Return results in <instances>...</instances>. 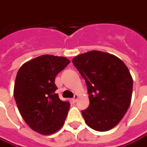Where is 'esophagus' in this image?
I'll use <instances>...</instances> for the list:
<instances>
[{
  "label": "esophagus",
  "instance_id": "34e87169",
  "mask_svg": "<svg viewBox=\"0 0 147 147\" xmlns=\"http://www.w3.org/2000/svg\"><path fill=\"white\" fill-rule=\"evenodd\" d=\"M78 94H75L74 95V97L72 98V102L74 103L76 102V101H77V99H78Z\"/></svg>",
  "mask_w": 147,
  "mask_h": 147
}]
</instances>
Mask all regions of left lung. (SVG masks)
Masks as SVG:
<instances>
[{
	"label": "left lung",
	"mask_w": 147,
	"mask_h": 147,
	"mask_svg": "<svg viewBox=\"0 0 147 147\" xmlns=\"http://www.w3.org/2000/svg\"><path fill=\"white\" fill-rule=\"evenodd\" d=\"M72 62L87 86L90 106L82 111L85 122L97 131H107L122 120L131 102L133 79L122 60L110 53L90 51Z\"/></svg>",
	"instance_id": "8db88e82"
}]
</instances>
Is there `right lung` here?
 I'll list each match as a JSON object with an SVG mask.
<instances>
[{"label":"right lung","mask_w":147,"mask_h":147,"mask_svg":"<svg viewBox=\"0 0 147 147\" xmlns=\"http://www.w3.org/2000/svg\"><path fill=\"white\" fill-rule=\"evenodd\" d=\"M69 62L64 57L42 55L18 70L14 98L23 119L36 132L49 135L63 126L70 103L61 101L55 93V77Z\"/></svg>","instance_id":"right-lung-1"}]
</instances>
